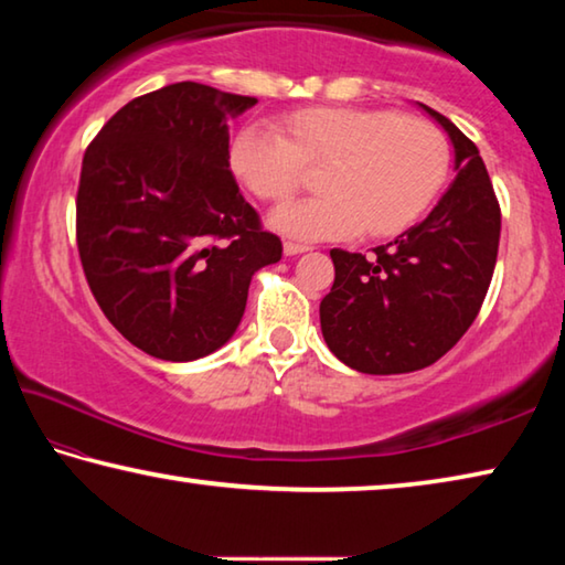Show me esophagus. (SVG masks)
Masks as SVG:
<instances>
[{"mask_svg": "<svg viewBox=\"0 0 565 565\" xmlns=\"http://www.w3.org/2000/svg\"><path fill=\"white\" fill-rule=\"evenodd\" d=\"M303 252H309V246H306V244L284 242V254H286V256H296V254H303Z\"/></svg>", "mask_w": 565, "mask_h": 565, "instance_id": "obj_1", "label": "esophagus"}]
</instances>
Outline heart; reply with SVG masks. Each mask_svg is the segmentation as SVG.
<instances>
[{
    "label": "heart",
    "mask_w": 565,
    "mask_h": 565,
    "mask_svg": "<svg viewBox=\"0 0 565 565\" xmlns=\"http://www.w3.org/2000/svg\"><path fill=\"white\" fill-rule=\"evenodd\" d=\"M228 161L238 181L262 199H286L301 184L303 164L331 167L327 196L276 206L269 224L299 242L404 232L441 189L448 147L434 124L396 111L313 107L271 121H246L234 134Z\"/></svg>",
    "instance_id": "obj_1"
}]
</instances>
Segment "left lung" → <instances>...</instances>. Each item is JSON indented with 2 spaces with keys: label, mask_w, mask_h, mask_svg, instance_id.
Masks as SVG:
<instances>
[{
  "label": "left lung",
  "mask_w": 565,
  "mask_h": 565,
  "mask_svg": "<svg viewBox=\"0 0 565 565\" xmlns=\"http://www.w3.org/2000/svg\"><path fill=\"white\" fill-rule=\"evenodd\" d=\"M418 104L454 147V181L438 204L374 254L331 248V291L321 333L333 356L361 374H411L451 351L489 291L501 209L471 139L444 114Z\"/></svg>",
  "instance_id": "obj_1"
}]
</instances>
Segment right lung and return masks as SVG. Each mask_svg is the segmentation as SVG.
I'll return each instance as SVG.
<instances>
[{
	"label": "right lung",
	"instance_id": "1",
	"mask_svg": "<svg viewBox=\"0 0 565 565\" xmlns=\"http://www.w3.org/2000/svg\"><path fill=\"white\" fill-rule=\"evenodd\" d=\"M254 104L169 84L121 107L84 154V274L111 327L149 356L181 363L222 349L252 276L281 259L228 169V121Z\"/></svg>",
	"mask_w": 565,
	"mask_h": 565
}]
</instances>
